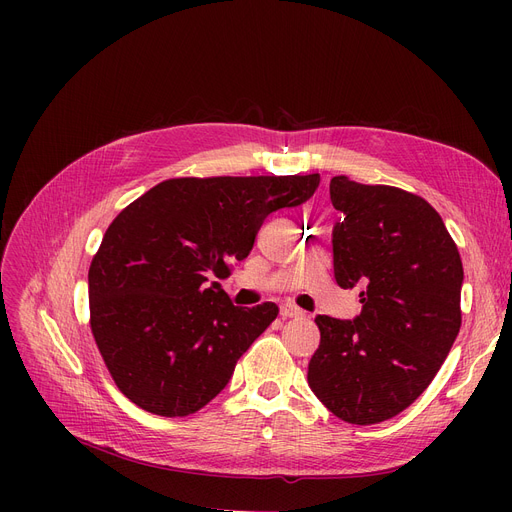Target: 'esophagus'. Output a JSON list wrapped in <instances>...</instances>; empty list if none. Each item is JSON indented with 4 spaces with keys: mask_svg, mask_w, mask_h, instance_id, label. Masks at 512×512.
Returning a JSON list of instances; mask_svg holds the SVG:
<instances>
[{
    "mask_svg": "<svg viewBox=\"0 0 512 512\" xmlns=\"http://www.w3.org/2000/svg\"><path fill=\"white\" fill-rule=\"evenodd\" d=\"M280 315L286 319V317H303L305 315V311L303 309H299L297 305H290V303H284L282 307H280Z\"/></svg>",
    "mask_w": 512,
    "mask_h": 512,
    "instance_id": "esophagus-1",
    "label": "esophagus"
}]
</instances>
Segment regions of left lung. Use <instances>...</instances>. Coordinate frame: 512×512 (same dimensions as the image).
Segmentation results:
<instances>
[{
    "label": "left lung",
    "mask_w": 512,
    "mask_h": 512,
    "mask_svg": "<svg viewBox=\"0 0 512 512\" xmlns=\"http://www.w3.org/2000/svg\"><path fill=\"white\" fill-rule=\"evenodd\" d=\"M340 288L365 286L357 319L317 315L315 396L355 425L386 421L432 384L461 330L463 263L440 213L388 184L330 180Z\"/></svg>",
    "instance_id": "8db88e82"
}]
</instances>
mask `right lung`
<instances>
[{"mask_svg":"<svg viewBox=\"0 0 512 512\" xmlns=\"http://www.w3.org/2000/svg\"><path fill=\"white\" fill-rule=\"evenodd\" d=\"M307 176L170 178L124 207L89 267L91 332L120 392L161 417L203 409L278 317L234 307L218 282L245 259L263 220L305 203Z\"/></svg>","mask_w":512,"mask_h":512,"instance_id":"right-lung-1","label":"right lung"}]
</instances>
